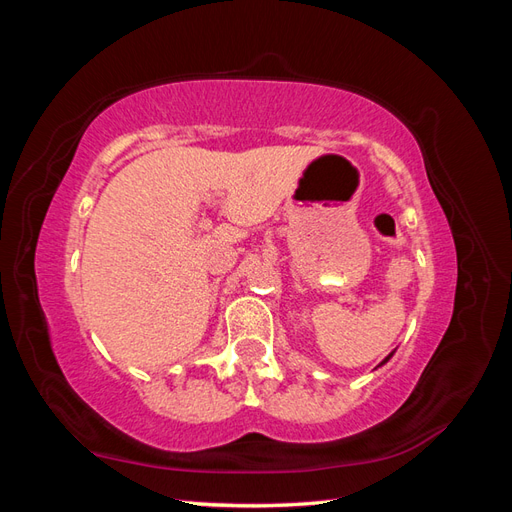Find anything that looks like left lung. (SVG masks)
Returning <instances> with one entry per match:
<instances>
[{
  "label": "left lung",
  "instance_id": "8db88e82",
  "mask_svg": "<svg viewBox=\"0 0 512 512\" xmlns=\"http://www.w3.org/2000/svg\"><path fill=\"white\" fill-rule=\"evenodd\" d=\"M391 356H393V354H389V356H386V359H384V361H382V363H380V365H384V363H386V361H389V359H391Z\"/></svg>",
  "mask_w": 512,
  "mask_h": 512
}]
</instances>
